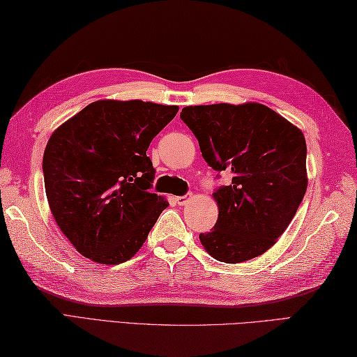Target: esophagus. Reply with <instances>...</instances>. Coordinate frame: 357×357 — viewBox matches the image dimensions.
Returning <instances> with one entry per match:
<instances>
[{
	"label": "esophagus",
	"instance_id": "obj_1",
	"mask_svg": "<svg viewBox=\"0 0 357 357\" xmlns=\"http://www.w3.org/2000/svg\"><path fill=\"white\" fill-rule=\"evenodd\" d=\"M174 201H176L179 206H184V204H187V201H188V196H176Z\"/></svg>",
	"mask_w": 357,
	"mask_h": 357
}]
</instances>
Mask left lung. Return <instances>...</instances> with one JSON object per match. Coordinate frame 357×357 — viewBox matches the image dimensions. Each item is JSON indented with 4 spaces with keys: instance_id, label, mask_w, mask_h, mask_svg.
<instances>
[{
    "instance_id": "1",
    "label": "left lung",
    "mask_w": 357,
    "mask_h": 357,
    "mask_svg": "<svg viewBox=\"0 0 357 357\" xmlns=\"http://www.w3.org/2000/svg\"><path fill=\"white\" fill-rule=\"evenodd\" d=\"M181 119L211 169L231 173V183L213 193L218 221L199 234L201 244L227 264L261 256L275 245L304 199V133L257 102L188 105Z\"/></svg>"
}]
</instances>
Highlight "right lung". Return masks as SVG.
Masks as SVG:
<instances>
[{
    "label": "right lung",
    "instance_id": "obj_1",
    "mask_svg": "<svg viewBox=\"0 0 357 357\" xmlns=\"http://www.w3.org/2000/svg\"><path fill=\"white\" fill-rule=\"evenodd\" d=\"M178 105L102 100L52 133L43 158L44 187L59 229L98 264H123L146 242L167 202L150 193L147 149Z\"/></svg>",
    "mask_w": 357,
    "mask_h": 357
}]
</instances>
